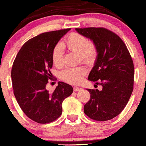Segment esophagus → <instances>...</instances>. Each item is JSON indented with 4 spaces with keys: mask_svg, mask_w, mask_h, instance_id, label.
<instances>
[{
    "mask_svg": "<svg viewBox=\"0 0 146 146\" xmlns=\"http://www.w3.org/2000/svg\"><path fill=\"white\" fill-rule=\"evenodd\" d=\"M73 90H74V92H77V91H80V90H81L82 88L80 87H74V88H73Z\"/></svg>",
    "mask_w": 146,
    "mask_h": 146,
    "instance_id": "1",
    "label": "esophagus"
}]
</instances>
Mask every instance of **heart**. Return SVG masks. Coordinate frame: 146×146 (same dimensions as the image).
Masks as SVG:
<instances>
[{
	"mask_svg": "<svg viewBox=\"0 0 146 146\" xmlns=\"http://www.w3.org/2000/svg\"><path fill=\"white\" fill-rule=\"evenodd\" d=\"M64 46L69 51L79 54L80 59L84 63H92L98 55V50L93 43L90 42L87 37L78 33H72L65 39ZM52 62L56 66L63 64L64 49L61 44H56L52 51ZM87 70L84 66L67 68L62 71L61 77L64 81L70 84H80L87 75Z\"/></svg>",
	"mask_w": 146,
	"mask_h": 146,
	"instance_id": "b5f03b06",
	"label": "heart"
}]
</instances>
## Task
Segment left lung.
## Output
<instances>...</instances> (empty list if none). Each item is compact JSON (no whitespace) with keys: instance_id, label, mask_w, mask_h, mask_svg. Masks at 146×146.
Returning a JSON list of instances; mask_svg holds the SVG:
<instances>
[{"instance_id":"obj_1","label":"left lung","mask_w":146,"mask_h":146,"mask_svg":"<svg viewBox=\"0 0 146 146\" xmlns=\"http://www.w3.org/2000/svg\"><path fill=\"white\" fill-rule=\"evenodd\" d=\"M76 31L96 46L98 55L88 80L102 86V90L87 89L91 95L84 112L92 120H111L123 110L133 92V59L123 40L111 31L95 27Z\"/></svg>"}]
</instances>
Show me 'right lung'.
Segmentation results:
<instances>
[{"label":"right lung","instance_id":"obj_1","mask_svg":"<svg viewBox=\"0 0 146 146\" xmlns=\"http://www.w3.org/2000/svg\"><path fill=\"white\" fill-rule=\"evenodd\" d=\"M70 29L43 33L26 41L19 50L11 70L16 99L26 115L41 124L56 120L62 113V104L73 88L59 82L53 92L46 89L51 79L52 51Z\"/></svg>","mask_w":146,"mask_h":146}]
</instances>
